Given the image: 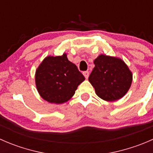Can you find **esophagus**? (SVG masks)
Wrapping results in <instances>:
<instances>
[{"instance_id":"esophagus-1","label":"esophagus","mask_w":153,"mask_h":153,"mask_svg":"<svg viewBox=\"0 0 153 153\" xmlns=\"http://www.w3.org/2000/svg\"><path fill=\"white\" fill-rule=\"evenodd\" d=\"M83 75H84V77H85L86 79H87L88 78H89V73L88 71H85V72H83Z\"/></svg>"}]
</instances>
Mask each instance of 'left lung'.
Segmentation results:
<instances>
[{
  "mask_svg": "<svg viewBox=\"0 0 153 153\" xmlns=\"http://www.w3.org/2000/svg\"><path fill=\"white\" fill-rule=\"evenodd\" d=\"M95 67L89 81L99 98L115 101L124 97L130 88L132 73L122 59L99 55L94 60Z\"/></svg>",
  "mask_w": 153,
  "mask_h": 153,
  "instance_id": "obj_1",
  "label": "left lung"
}]
</instances>
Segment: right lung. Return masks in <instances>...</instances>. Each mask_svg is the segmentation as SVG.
Instances as JSON below:
<instances>
[{
  "label": "right lung",
  "instance_id": "right-lung-1",
  "mask_svg": "<svg viewBox=\"0 0 153 153\" xmlns=\"http://www.w3.org/2000/svg\"><path fill=\"white\" fill-rule=\"evenodd\" d=\"M85 80L67 55L47 56L35 71V85L41 98L51 104L67 102Z\"/></svg>",
  "mask_w": 153,
  "mask_h": 153
}]
</instances>
